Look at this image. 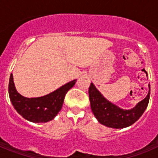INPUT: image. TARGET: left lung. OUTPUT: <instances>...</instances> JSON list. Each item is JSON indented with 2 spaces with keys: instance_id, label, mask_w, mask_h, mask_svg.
<instances>
[{
  "instance_id": "obj_1",
  "label": "left lung",
  "mask_w": 158,
  "mask_h": 158,
  "mask_svg": "<svg viewBox=\"0 0 158 158\" xmlns=\"http://www.w3.org/2000/svg\"><path fill=\"white\" fill-rule=\"evenodd\" d=\"M150 85L147 96L139 102L135 107L129 110L122 109L105 99L91 83L89 89V96L91 108L95 117L100 123L108 127L120 129L135 123L143 114L149 104Z\"/></svg>"
}]
</instances>
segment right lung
I'll list each match as a JSON object with an SVG mask.
<instances>
[{
	"label": "right lung",
	"instance_id": "1",
	"mask_svg": "<svg viewBox=\"0 0 158 158\" xmlns=\"http://www.w3.org/2000/svg\"><path fill=\"white\" fill-rule=\"evenodd\" d=\"M76 81H69L46 96L27 98L17 92L11 73L8 84L9 98L14 108L23 118L32 123H47L52 120L61 111L65 94Z\"/></svg>",
	"mask_w": 158,
	"mask_h": 158
}]
</instances>
